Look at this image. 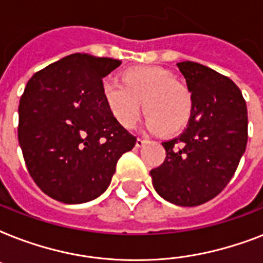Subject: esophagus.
I'll use <instances>...</instances> for the list:
<instances>
[{"label": "esophagus", "instance_id": "1", "mask_svg": "<svg viewBox=\"0 0 263 263\" xmlns=\"http://www.w3.org/2000/svg\"><path fill=\"white\" fill-rule=\"evenodd\" d=\"M146 142H147V140L143 139V138H138V139H136V147H142Z\"/></svg>", "mask_w": 263, "mask_h": 263}]
</instances>
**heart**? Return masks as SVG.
Masks as SVG:
<instances>
[{
	"label": "heart",
	"mask_w": 263,
	"mask_h": 263,
	"mask_svg": "<svg viewBox=\"0 0 263 263\" xmlns=\"http://www.w3.org/2000/svg\"><path fill=\"white\" fill-rule=\"evenodd\" d=\"M121 80L107 78L102 84V97L123 127L135 125L142 102L147 115L146 124L153 131L176 134L187 125L194 107L191 91L177 82L172 72L161 67H139L124 72Z\"/></svg>",
	"instance_id": "1"
}]
</instances>
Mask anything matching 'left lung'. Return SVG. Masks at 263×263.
Here are the masks:
<instances>
[{"label":"left lung","mask_w":263,"mask_h":263,"mask_svg":"<svg viewBox=\"0 0 263 263\" xmlns=\"http://www.w3.org/2000/svg\"><path fill=\"white\" fill-rule=\"evenodd\" d=\"M194 107L183 134L164 142V164L152 169L158 195L192 208L213 199L235 175L247 146V106L236 84L202 64L177 63Z\"/></svg>","instance_id":"8db88e82"}]
</instances>
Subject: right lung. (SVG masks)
Returning <instances> with one entry per match:
<instances>
[{
    "mask_svg": "<svg viewBox=\"0 0 263 263\" xmlns=\"http://www.w3.org/2000/svg\"><path fill=\"white\" fill-rule=\"evenodd\" d=\"M120 64L75 53L36 72L24 88L18 144L32 180L53 199L73 204L98 198L120 157L135 146L102 97V79Z\"/></svg>",
    "mask_w": 263,
    "mask_h": 263,
    "instance_id": "add662e5",
    "label": "right lung"
}]
</instances>
